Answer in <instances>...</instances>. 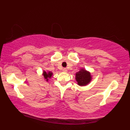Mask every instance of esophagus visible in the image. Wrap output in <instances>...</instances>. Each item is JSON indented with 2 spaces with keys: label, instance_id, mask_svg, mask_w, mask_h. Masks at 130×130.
Wrapping results in <instances>:
<instances>
[{
  "label": "esophagus",
  "instance_id": "34e87169",
  "mask_svg": "<svg viewBox=\"0 0 130 130\" xmlns=\"http://www.w3.org/2000/svg\"><path fill=\"white\" fill-rule=\"evenodd\" d=\"M62 71H63V72H67V68H63Z\"/></svg>",
  "mask_w": 130,
  "mask_h": 130
}]
</instances>
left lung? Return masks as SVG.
<instances>
[{
    "label": "left lung",
    "mask_w": 130,
    "mask_h": 130,
    "mask_svg": "<svg viewBox=\"0 0 130 130\" xmlns=\"http://www.w3.org/2000/svg\"><path fill=\"white\" fill-rule=\"evenodd\" d=\"M75 78L79 86H84L90 83L92 77L90 72L85 70L84 68H81L76 73Z\"/></svg>",
    "instance_id": "obj_1"
}]
</instances>
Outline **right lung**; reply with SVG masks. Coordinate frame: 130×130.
Returning a JSON list of instances; mask_svg holds the SVG:
<instances>
[{
    "label": "right lung",
    "mask_w": 130,
    "mask_h": 130,
    "mask_svg": "<svg viewBox=\"0 0 130 130\" xmlns=\"http://www.w3.org/2000/svg\"><path fill=\"white\" fill-rule=\"evenodd\" d=\"M43 76H44V78L45 80L47 82L48 81L49 78H50L53 76V73L50 71H49V72H46V71H44L43 73Z\"/></svg>",
    "instance_id": "1"
}]
</instances>
